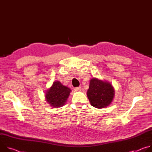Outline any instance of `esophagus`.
<instances>
[{
	"label": "esophagus",
	"mask_w": 152,
	"mask_h": 152,
	"mask_svg": "<svg viewBox=\"0 0 152 152\" xmlns=\"http://www.w3.org/2000/svg\"><path fill=\"white\" fill-rule=\"evenodd\" d=\"M81 90V87H76L75 88V90L76 91H79Z\"/></svg>",
	"instance_id": "1"
}]
</instances>
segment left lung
Instances as JSON below:
<instances>
[{
  "instance_id": "left-lung-1",
  "label": "left lung",
  "mask_w": 152,
  "mask_h": 152,
  "mask_svg": "<svg viewBox=\"0 0 152 152\" xmlns=\"http://www.w3.org/2000/svg\"><path fill=\"white\" fill-rule=\"evenodd\" d=\"M86 94L91 104L101 109L109 106L112 102L114 97V90L110 83L94 77L90 80Z\"/></svg>"
}]
</instances>
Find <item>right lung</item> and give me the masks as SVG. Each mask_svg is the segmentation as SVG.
<instances>
[{"label": "right lung", "instance_id": "obj_1", "mask_svg": "<svg viewBox=\"0 0 152 152\" xmlns=\"http://www.w3.org/2000/svg\"><path fill=\"white\" fill-rule=\"evenodd\" d=\"M71 91L69 88L62 85L59 81H55L46 92V101L53 107H62L67 102Z\"/></svg>", "mask_w": 152, "mask_h": 152}]
</instances>
